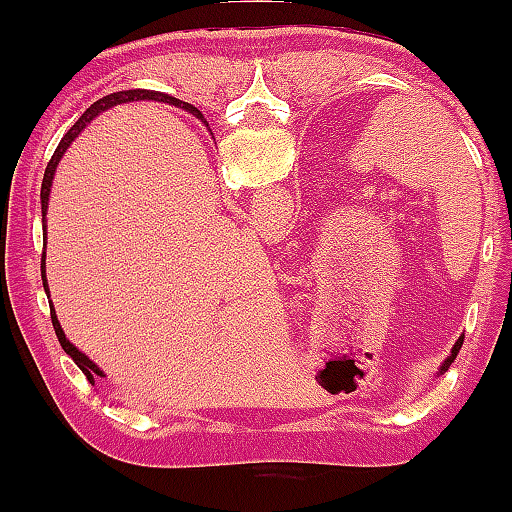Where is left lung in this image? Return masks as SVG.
Listing matches in <instances>:
<instances>
[{
  "mask_svg": "<svg viewBox=\"0 0 512 512\" xmlns=\"http://www.w3.org/2000/svg\"><path fill=\"white\" fill-rule=\"evenodd\" d=\"M460 346H462V339H460V342H457L455 346H452V356L448 358V361H445V363H443V368H440V370H445V368H448V366H450V363H452V358H455V356H457V351H460Z\"/></svg>",
  "mask_w": 512,
  "mask_h": 512,
  "instance_id": "1",
  "label": "left lung"
}]
</instances>
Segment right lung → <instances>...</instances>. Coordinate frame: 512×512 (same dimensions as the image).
I'll use <instances>...</instances> for the list:
<instances>
[{
  "label": "right lung",
  "mask_w": 512,
  "mask_h": 512,
  "mask_svg": "<svg viewBox=\"0 0 512 512\" xmlns=\"http://www.w3.org/2000/svg\"><path fill=\"white\" fill-rule=\"evenodd\" d=\"M129 101H166V103H173V105H178V98H170L168 93H158V91H144V88H134V91H117V93H110V96H105V98H101V101H96L91 105V108L86 110L84 115L79 117V122H76V125L69 129L67 134H64L62 137V142H60V146H57L55 149V154H52V158H50V163H48V168H45V175H43V187H40V204H43V216H45V209H48V197H50V185H52V175H55V168H57V163H60V158H62V154L64 151H67V146L74 142L76 139V134L81 132V129H84L88 122L93 120V117H96L98 113H101V110H108V108H113V105H117V103H129ZM180 105L185 110H190L192 115H197L199 120H202V113H199L197 108H192L190 103H182L180 101ZM43 286H45V291H48V281H45V255H43ZM50 293V291H48ZM50 317H52V327H55V334H57V339H60V344H62V349L67 351L69 356L74 358V363L76 366L81 368V373L86 375L88 378V383H96V378H103V373L101 370H98V366L96 363L91 361V358H86L84 354H81L79 349H76L74 344H69V339L64 337V332H62V327H60V322H57V315H55V310H50Z\"/></svg>",
  "instance_id": "add662e5"
}]
</instances>
